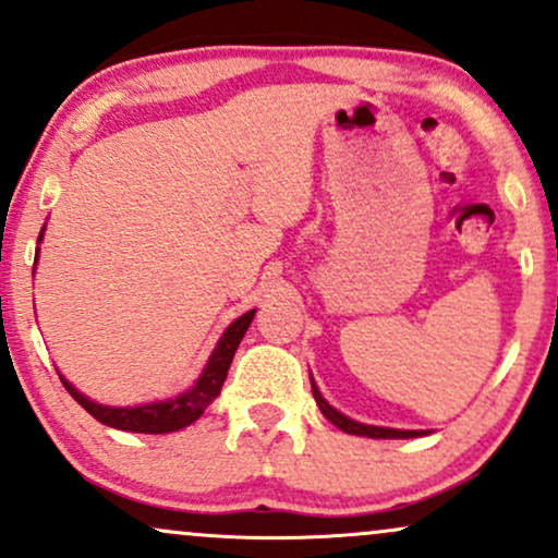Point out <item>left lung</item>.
Wrapping results in <instances>:
<instances>
[{"label":"left lung","mask_w":558,"mask_h":558,"mask_svg":"<svg viewBox=\"0 0 558 558\" xmlns=\"http://www.w3.org/2000/svg\"><path fill=\"white\" fill-rule=\"evenodd\" d=\"M312 393H315V401L319 407V412L328 417L332 425L341 427L343 433L349 435H364V438H417V435H425L422 430H393V427H377V425H362V422L345 417V414L338 412V409H332L328 401L323 399V393H319V388L315 386V380H312Z\"/></svg>","instance_id":"1"}]
</instances>
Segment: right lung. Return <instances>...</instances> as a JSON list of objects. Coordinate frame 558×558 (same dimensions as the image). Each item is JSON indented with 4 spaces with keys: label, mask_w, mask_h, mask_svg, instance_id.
I'll return each mask as SVG.
<instances>
[{
    "label": "right lung",
    "mask_w": 558,
    "mask_h": 558,
    "mask_svg": "<svg viewBox=\"0 0 558 558\" xmlns=\"http://www.w3.org/2000/svg\"><path fill=\"white\" fill-rule=\"evenodd\" d=\"M41 235H44V228H41ZM41 235H38V241H41ZM36 257H38V252H36ZM254 315H257V310L246 312V315L235 319V323H230V328L222 332V338L217 341L213 356H209L207 364H204L198 380L189 390H185V393L175 396V399L141 403V407H105V403H96L92 399H86V396H83L81 390H75L73 383H68L62 375H60V380H62V386H65L68 393L73 396V399L78 401L94 420H99L101 425L118 427V430H128V433H151V435L175 433V430H181V427L191 425V422H196L198 417H202L204 409H207L209 403L220 396V388L228 377V369H230V362H233L235 349H239L243 332L248 330Z\"/></svg>",
    "instance_id": "right-lung-1"
}]
</instances>
